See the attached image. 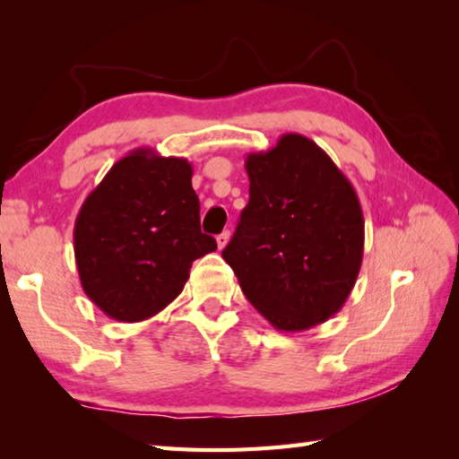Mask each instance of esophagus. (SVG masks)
<instances>
[{
	"label": "esophagus",
	"instance_id": "34e87169",
	"mask_svg": "<svg viewBox=\"0 0 459 459\" xmlns=\"http://www.w3.org/2000/svg\"><path fill=\"white\" fill-rule=\"evenodd\" d=\"M229 238H230V232L229 230H224V232H221V235L217 237V247L222 250L224 247H227V242H229Z\"/></svg>",
	"mask_w": 459,
	"mask_h": 459
}]
</instances>
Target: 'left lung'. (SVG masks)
Wrapping results in <instances>:
<instances>
[{
	"instance_id": "left-lung-1",
	"label": "left lung",
	"mask_w": 459,
	"mask_h": 459,
	"mask_svg": "<svg viewBox=\"0 0 459 459\" xmlns=\"http://www.w3.org/2000/svg\"><path fill=\"white\" fill-rule=\"evenodd\" d=\"M250 199L222 258L247 299L280 331H306L343 307L363 262L353 185L306 135L247 155Z\"/></svg>"
}]
</instances>
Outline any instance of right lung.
<instances>
[{
	"label": "right lung",
	"mask_w": 459,
	"mask_h": 459,
	"mask_svg": "<svg viewBox=\"0 0 459 459\" xmlns=\"http://www.w3.org/2000/svg\"><path fill=\"white\" fill-rule=\"evenodd\" d=\"M193 168L150 148L116 161L74 222L84 294L106 316L143 321L181 294L193 260L217 250L201 232Z\"/></svg>",
	"instance_id": "add662e5"
}]
</instances>
